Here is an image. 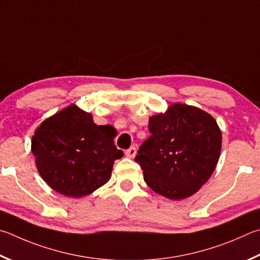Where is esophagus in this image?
Wrapping results in <instances>:
<instances>
[{
    "label": "esophagus",
    "mask_w": 260,
    "mask_h": 260,
    "mask_svg": "<svg viewBox=\"0 0 260 260\" xmlns=\"http://www.w3.org/2000/svg\"><path fill=\"white\" fill-rule=\"evenodd\" d=\"M125 154H126L127 158H131V159L134 158L136 155V148H135V146L134 145L131 146V148L126 151Z\"/></svg>",
    "instance_id": "1"
}]
</instances>
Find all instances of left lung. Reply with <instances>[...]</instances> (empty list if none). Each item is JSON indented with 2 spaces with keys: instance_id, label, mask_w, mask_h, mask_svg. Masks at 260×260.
Wrapping results in <instances>:
<instances>
[{
  "instance_id": "left-lung-1",
  "label": "left lung",
  "mask_w": 260,
  "mask_h": 260,
  "mask_svg": "<svg viewBox=\"0 0 260 260\" xmlns=\"http://www.w3.org/2000/svg\"><path fill=\"white\" fill-rule=\"evenodd\" d=\"M151 136L140 146L135 161L144 181L171 200L194 194L210 178L221 150L215 118L199 108L174 103L149 118Z\"/></svg>"
}]
</instances>
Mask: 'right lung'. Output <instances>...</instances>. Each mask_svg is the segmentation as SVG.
<instances>
[{
	"mask_svg": "<svg viewBox=\"0 0 260 260\" xmlns=\"http://www.w3.org/2000/svg\"><path fill=\"white\" fill-rule=\"evenodd\" d=\"M117 131L96 125L92 114L70 105L46 118L31 138L36 168L60 194L82 198L109 181L116 159L124 153L114 143Z\"/></svg>",
	"mask_w": 260,
	"mask_h": 260,
	"instance_id": "right-lung-1",
	"label": "right lung"
}]
</instances>
